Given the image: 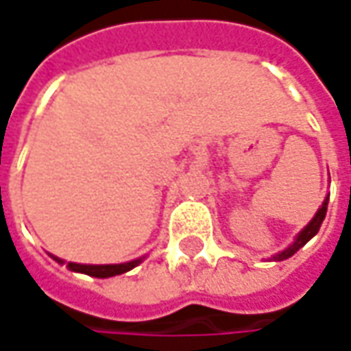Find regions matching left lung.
<instances>
[{
    "label": "left lung",
    "instance_id": "1",
    "mask_svg": "<svg viewBox=\"0 0 351 351\" xmlns=\"http://www.w3.org/2000/svg\"><path fill=\"white\" fill-rule=\"evenodd\" d=\"M328 199H330V193L324 197V201H322V205L318 207V210L315 213V217L311 219V223L304 226L303 230L299 232V234L295 236V240L291 242L289 246L285 250H281V252H277L276 256H271V260L274 262H283V260H287V258H291L297 250H301L313 238V236L317 234L318 228H320V224H322V221H324V217H326V209H328Z\"/></svg>",
    "mask_w": 351,
    "mask_h": 351
}]
</instances>
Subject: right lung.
I'll list each match as a JSON object with an SVG mask.
<instances>
[{
  "instance_id": "obj_1",
  "label": "right lung",
  "mask_w": 351,
  "mask_h": 351,
  "mask_svg": "<svg viewBox=\"0 0 351 351\" xmlns=\"http://www.w3.org/2000/svg\"><path fill=\"white\" fill-rule=\"evenodd\" d=\"M50 258L54 262L58 263H66L64 260H60L58 256H52ZM144 260V256L138 258V260H132V262H125V263H105V265H93V263H75V262H68V269L70 271H75V274H86L89 277H99V279H105V277H113V276H121V274H127L130 271L132 267H136L138 263Z\"/></svg>"
}]
</instances>
